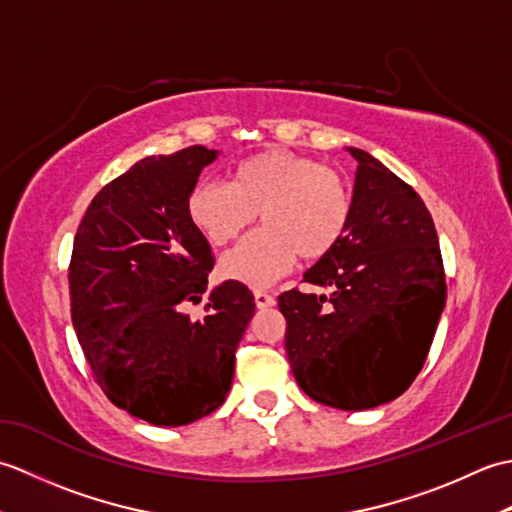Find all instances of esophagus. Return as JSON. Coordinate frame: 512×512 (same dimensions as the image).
Returning <instances> with one entry per match:
<instances>
[{"mask_svg": "<svg viewBox=\"0 0 512 512\" xmlns=\"http://www.w3.org/2000/svg\"><path fill=\"white\" fill-rule=\"evenodd\" d=\"M277 303V299L273 295H266V292H255V306L259 310H266V308H273Z\"/></svg>", "mask_w": 512, "mask_h": 512, "instance_id": "obj_1", "label": "esophagus"}]
</instances>
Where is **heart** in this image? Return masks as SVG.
I'll use <instances>...</instances> for the list:
<instances>
[{
  "instance_id": "heart-1",
  "label": "heart",
  "mask_w": 512,
  "mask_h": 512,
  "mask_svg": "<svg viewBox=\"0 0 512 512\" xmlns=\"http://www.w3.org/2000/svg\"><path fill=\"white\" fill-rule=\"evenodd\" d=\"M187 211L213 246L233 242L259 213L264 228L222 257L220 273L262 290L286 277L299 255L317 262L341 244L352 220V187L319 160L268 149L239 162L231 184H195Z\"/></svg>"
}]
</instances>
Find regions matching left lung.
Masks as SVG:
<instances>
[{"label": "left lung", "mask_w": 512, "mask_h": 512, "mask_svg": "<svg viewBox=\"0 0 512 512\" xmlns=\"http://www.w3.org/2000/svg\"><path fill=\"white\" fill-rule=\"evenodd\" d=\"M356 162L352 220L341 244L288 290L286 352L299 387L334 409L363 411L405 394L424 365L447 301L431 213L367 151Z\"/></svg>", "instance_id": "left-lung-1"}]
</instances>
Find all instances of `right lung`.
I'll return each instance as SVG.
<instances>
[{"label":"right lung","mask_w":512,"mask_h":512,"mask_svg":"<svg viewBox=\"0 0 512 512\" xmlns=\"http://www.w3.org/2000/svg\"><path fill=\"white\" fill-rule=\"evenodd\" d=\"M220 151L147 156L99 191L74 237L72 323L96 383L156 427L209 416L231 391L235 350L255 314L244 284L209 292L206 317L182 312L209 286L213 253L187 211Z\"/></svg>","instance_id":"1"}]
</instances>
